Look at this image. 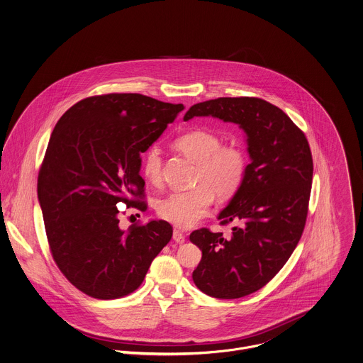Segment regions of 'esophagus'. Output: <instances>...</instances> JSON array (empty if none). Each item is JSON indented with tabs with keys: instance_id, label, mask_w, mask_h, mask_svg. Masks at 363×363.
Listing matches in <instances>:
<instances>
[{
	"instance_id": "esophagus-1",
	"label": "esophagus",
	"mask_w": 363,
	"mask_h": 363,
	"mask_svg": "<svg viewBox=\"0 0 363 363\" xmlns=\"http://www.w3.org/2000/svg\"><path fill=\"white\" fill-rule=\"evenodd\" d=\"M173 240L177 242V244H183L186 241V237L184 234L180 230H173Z\"/></svg>"
}]
</instances>
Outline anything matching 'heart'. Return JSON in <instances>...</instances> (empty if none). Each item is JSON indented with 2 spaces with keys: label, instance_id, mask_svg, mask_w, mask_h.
Returning <instances> with one entry per match:
<instances>
[{
  "label": "heart",
  "instance_id": "b5f03b06",
  "mask_svg": "<svg viewBox=\"0 0 363 363\" xmlns=\"http://www.w3.org/2000/svg\"><path fill=\"white\" fill-rule=\"evenodd\" d=\"M174 147L197 164L196 187L158 199L157 213L173 226L187 229L206 215L213 196L228 199L238 191L247 173V154L240 145H222L216 134L206 130L184 133L176 138ZM143 173L152 184L162 182V157L157 147L144 154Z\"/></svg>",
  "mask_w": 363,
  "mask_h": 363
}]
</instances>
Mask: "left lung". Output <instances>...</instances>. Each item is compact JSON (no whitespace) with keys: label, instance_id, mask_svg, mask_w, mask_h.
<instances>
[{"label":"left lung","instance_id":"8db88e82","mask_svg":"<svg viewBox=\"0 0 363 363\" xmlns=\"http://www.w3.org/2000/svg\"><path fill=\"white\" fill-rule=\"evenodd\" d=\"M212 116L247 134L251 164L238 191L219 213L235 222L229 238L199 229L190 234L202 251L193 280L206 296L234 299L267 284L297 247L305 228L313 161L303 132L276 105L255 97H222L193 105L184 121Z\"/></svg>","mask_w":363,"mask_h":363}]
</instances>
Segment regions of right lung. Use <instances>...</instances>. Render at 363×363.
Returning a JSON list of instances; mask_svg holds the SVG:
<instances>
[{
  "mask_svg": "<svg viewBox=\"0 0 363 363\" xmlns=\"http://www.w3.org/2000/svg\"><path fill=\"white\" fill-rule=\"evenodd\" d=\"M184 109L143 94L82 99L61 116L38 172L37 196L52 258L82 293L125 297L172 238L165 220L119 228V202L143 211L141 154Z\"/></svg>",
  "mask_w": 363,
  "mask_h": 363,
  "instance_id": "right-lung-1",
  "label": "right lung"
}]
</instances>
